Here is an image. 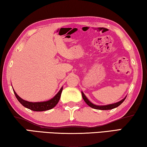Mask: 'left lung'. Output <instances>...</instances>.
I'll return each mask as SVG.
<instances>
[{"label": "left lung", "mask_w": 147, "mask_h": 147, "mask_svg": "<svg viewBox=\"0 0 147 147\" xmlns=\"http://www.w3.org/2000/svg\"><path fill=\"white\" fill-rule=\"evenodd\" d=\"M81 94H82V96H83L84 101H85L86 104H87L88 106H90L92 108H94V109H99V110H109V109H114V108L119 106V105L124 102V100L126 99V97H125L124 99H122V100L120 101V102L115 103H112V104H109V105H96L95 104H93L92 103H91L90 101L88 100V98L86 97V96L84 94V93L83 92H81Z\"/></svg>", "instance_id": "obj_1"}]
</instances>
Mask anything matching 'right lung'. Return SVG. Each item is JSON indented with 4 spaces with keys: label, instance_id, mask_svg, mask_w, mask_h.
I'll return each instance as SVG.
<instances>
[{
    "label": "right lung",
    "instance_id": "obj_1",
    "mask_svg": "<svg viewBox=\"0 0 147 147\" xmlns=\"http://www.w3.org/2000/svg\"><path fill=\"white\" fill-rule=\"evenodd\" d=\"M62 88H61V90L59 91L56 95H55L53 98H51V100L45 101V102H28V101L24 100L22 98L19 97V96L17 94V93L13 90V92L15 94L16 97L17 99L22 104L24 107H25L28 109H29L34 111H44L49 110L53 108L55 105H56L61 98V93L62 91Z\"/></svg>",
    "mask_w": 147,
    "mask_h": 147
}]
</instances>
